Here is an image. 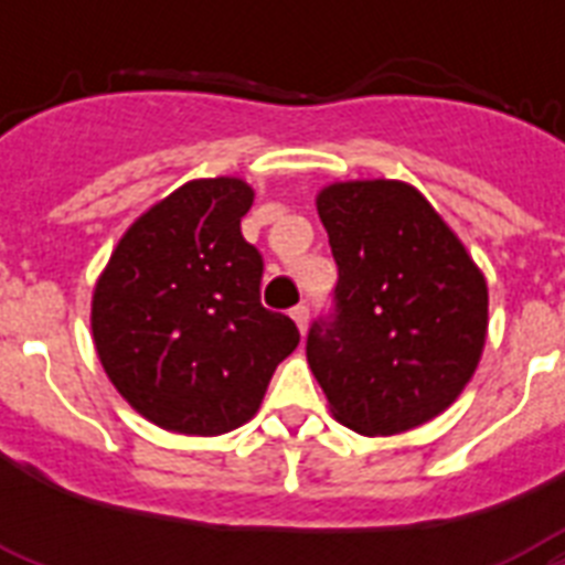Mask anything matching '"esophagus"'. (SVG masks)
<instances>
[{
  "label": "esophagus",
  "instance_id": "1",
  "mask_svg": "<svg viewBox=\"0 0 565 565\" xmlns=\"http://www.w3.org/2000/svg\"><path fill=\"white\" fill-rule=\"evenodd\" d=\"M290 317L296 319V326H299V331L305 334L308 331V322H310V308L301 301V305H296V308L290 310Z\"/></svg>",
  "mask_w": 565,
  "mask_h": 565
}]
</instances>
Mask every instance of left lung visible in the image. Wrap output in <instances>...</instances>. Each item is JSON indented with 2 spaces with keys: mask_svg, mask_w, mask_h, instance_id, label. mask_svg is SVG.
I'll list each match as a JSON object with an SVG mask.
<instances>
[{
  "mask_svg": "<svg viewBox=\"0 0 565 565\" xmlns=\"http://www.w3.org/2000/svg\"><path fill=\"white\" fill-rule=\"evenodd\" d=\"M337 260L334 308L308 363L343 425L390 437L434 419L481 361L487 281L428 199L402 181H345L317 199Z\"/></svg>",
  "mask_w": 565,
  "mask_h": 565,
  "instance_id": "obj_1",
  "label": "left lung"
}]
</instances>
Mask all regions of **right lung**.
<instances>
[{
    "mask_svg": "<svg viewBox=\"0 0 565 565\" xmlns=\"http://www.w3.org/2000/svg\"><path fill=\"white\" fill-rule=\"evenodd\" d=\"M239 179L188 181L119 239L93 292V340L119 395L154 425L213 437L257 413L299 345L260 305L264 257L239 231Z\"/></svg>",
    "mask_w": 565,
    "mask_h": 565,
    "instance_id": "right-lung-1",
    "label": "right lung"
}]
</instances>
